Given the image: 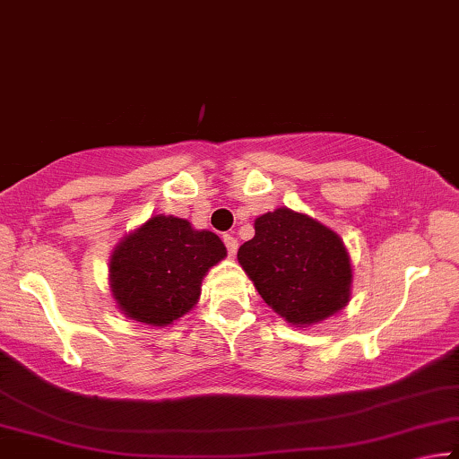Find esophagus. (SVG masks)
<instances>
[{"mask_svg":"<svg viewBox=\"0 0 459 459\" xmlns=\"http://www.w3.org/2000/svg\"><path fill=\"white\" fill-rule=\"evenodd\" d=\"M223 242H225V248H228L230 256H234V254L238 252V239H236L234 236L225 234V236H223Z\"/></svg>","mask_w":459,"mask_h":459,"instance_id":"1","label":"esophagus"}]
</instances>
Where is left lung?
<instances>
[{"instance_id": "left-lung-1", "label": "left lung", "mask_w": 459, "mask_h": 459, "mask_svg": "<svg viewBox=\"0 0 459 459\" xmlns=\"http://www.w3.org/2000/svg\"><path fill=\"white\" fill-rule=\"evenodd\" d=\"M238 263L266 306L293 326L326 320L349 303V252L338 234L309 215L287 207L260 215Z\"/></svg>"}]
</instances>
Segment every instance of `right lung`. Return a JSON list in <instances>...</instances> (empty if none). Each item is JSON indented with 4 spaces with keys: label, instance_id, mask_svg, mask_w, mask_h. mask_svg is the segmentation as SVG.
I'll return each mask as SVG.
<instances>
[{
    "label": "right lung",
    "instance_id": "1",
    "mask_svg": "<svg viewBox=\"0 0 459 459\" xmlns=\"http://www.w3.org/2000/svg\"><path fill=\"white\" fill-rule=\"evenodd\" d=\"M225 256L213 231L174 215L150 217L112 252V298L126 318L168 326L195 307L203 277Z\"/></svg>",
    "mask_w": 459,
    "mask_h": 459
}]
</instances>
